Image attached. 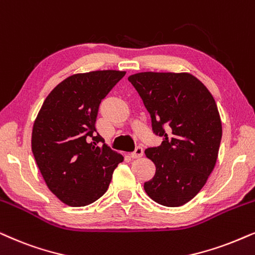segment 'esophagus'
<instances>
[{"label":"esophagus","instance_id":"1","mask_svg":"<svg viewBox=\"0 0 255 255\" xmlns=\"http://www.w3.org/2000/svg\"><path fill=\"white\" fill-rule=\"evenodd\" d=\"M143 154H144L143 147H141V146H137V147H135V150L131 153V157H132V158H140L141 156H143Z\"/></svg>","mask_w":255,"mask_h":255}]
</instances>
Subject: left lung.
I'll return each mask as SVG.
<instances>
[{
  "instance_id": "8db88e82",
  "label": "left lung",
  "mask_w": 255,
  "mask_h": 255,
  "mask_svg": "<svg viewBox=\"0 0 255 255\" xmlns=\"http://www.w3.org/2000/svg\"><path fill=\"white\" fill-rule=\"evenodd\" d=\"M128 81L151 115L152 130L163 141L145 154L156 173L144 190L167 207L186 204L199 193L216 166L220 115L208 89L188 72H138Z\"/></svg>"
}]
</instances>
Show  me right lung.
<instances>
[{"label":"right lung","instance_id":"add662e5","mask_svg":"<svg viewBox=\"0 0 255 255\" xmlns=\"http://www.w3.org/2000/svg\"><path fill=\"white\" fill-rule=\"evenodd\" d=\"M127 72L69 76L52 89L34 122L31 150L49 190L69 206H87L107 192L123 156L98 133L102 99Z\"/></svg>","mask_w":255,"mask_h":255}]
</instances>
